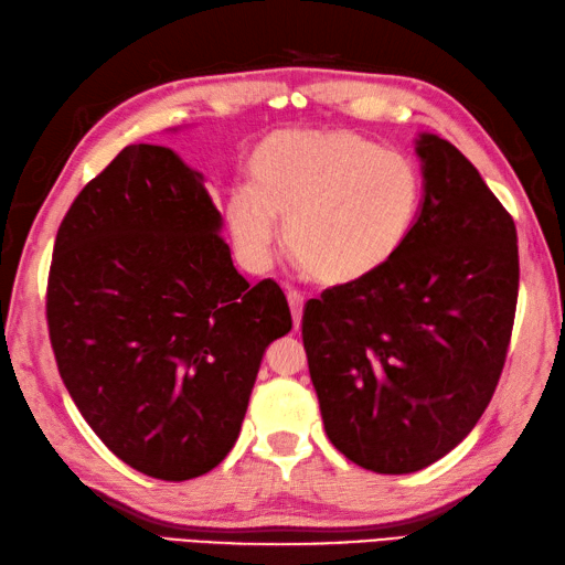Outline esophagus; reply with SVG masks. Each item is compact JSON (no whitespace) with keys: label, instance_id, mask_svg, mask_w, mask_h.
I'll return each instance as SVG.
<instances>
[{"label":"esophagus","instance_id":"obj_1","mask_svg":"<svg viewBox=\"0 0 565 565\" xmlns=\"http://www.w3.org/2000/svg\"><path fill=\"white\" fill-rule=\"evenodd\" d=\"M287 305H290V312H292V322L295 329H300L302 322V307H305V297L297 292V290H287Z\"/></svg>","mask_w":565,"mask_h":565}]
</instances>
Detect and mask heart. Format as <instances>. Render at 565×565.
<instances>
[{
	"instance_id": "heart-1",
	"label": "heart",
	"mask_w": 565,
	"mask_h": 565,
	"mask_svg": "<svg viewBox=\"0 0 565 565\" xmlns=\"http://www.w3.org/2000/svg\"><path fill=\"white\" fill-rule=\"evenodd\" d=\"M250 186L233 189L226 223L250 265L285 248L312 280L344 287L374 278L411 236L423 177L411 157L354 130L278 132L250 159Z\"/></svg>"
}]
</instances>
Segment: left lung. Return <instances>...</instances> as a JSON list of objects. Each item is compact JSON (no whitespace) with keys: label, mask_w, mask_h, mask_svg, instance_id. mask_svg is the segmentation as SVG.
Wrapping results in <instances>:
<instances>
[{"label":"left lung","mask_w":565,"mask_h":565,"mask_svg":"<svg viewBox=\"0 0 565 565\" xmlns=\"http://www.w3.org/2000/svg\"><path fill=\"white\" fill-rule=\"evenodd\" d=\"M425 196L374 278L302 312L327 438L364 470L408 475L467 438L502 376L519 297L516 226L475 164L420 135Z\"/></svg>","instance_id":"8db88e82"}]
</instances>
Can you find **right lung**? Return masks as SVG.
I'll list each match as a JSON object with an SVG mask.
<instances>
[{"instance_id":"right-lung-1","label":"right lung","mask_w":565,"mask_h":565,"mask_svg":"<svg viewBox=\"0 0 565 565\" xmlns=\"http://www.w3.org/2000/svg\"><path fill=\"white\" fill-rule=\"evenodd\" d=\"M218 228L199 172L127 145L53 243L58 374L108 450L154 480H194L231 452L263 351L292 329L280 285L243 278Z\"/></svg>"}]
</instances>
